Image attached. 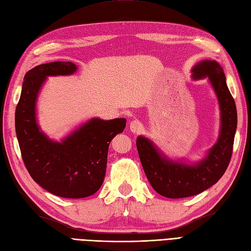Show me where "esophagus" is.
Instances as JSON below:
<instances>
[{"label":"esophagus","mask_w":251,"mask_h":251,"mask_svg":"<svg viewBox=\"0 0 251 251\" xmlns=\"http://www.w3.org/2000/svg\"><path fill=\"white\" fill-rule=\"evenodd\" d=\"M142 129H143L142 122L138 121V120H133V121H131V124H130V131H131L132 133H138V132L142 131Z\"/></svg>","instance_id":"obj_1"}]
</instances>
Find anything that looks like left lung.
<instances>
[{
	"label": "left lung",
	"mask_w": 251,
	"mask_h": 251,
	"mask_svg": "<svg viewBox=\"0 0 251 251\" xmlns=\"http://www.w3.org/2000/svg\"><path fill=\"white\" fill-rule=\"evenodd\" d=\"M193 78H209L221 107V133L209 153L196 164L169 160L150 139L138 136L136 147L147 179L164 197L176 199L195 196L222 178L233 151L237 113L233 97L226 83L224 69L215 60H202L194 67Z\"/></svg>",
	"instance_id": "1"
}]
</instances>
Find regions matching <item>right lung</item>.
<instances>
[{
  "mask_svg": "<svg viewBox=\"0 0 251 251\" xmlns=\"http://www.w3.org/2000/svg\"><path fill=\"white\" fill-rule=\"evenodd\" d=\"M71 62L36 66L26 72L15 115L18 143L24 165L33 180L56 196L85 198L94 195L104 180L108 146L126 127V119L93 118L62 142H53L36 121V100L47 76L70 75Z\"/></svg>",
  "mask_w": 251,
  "mask_h": 251,
  "instance_id": "add662e5",
  "label": "right lung"
}]
</instances>
